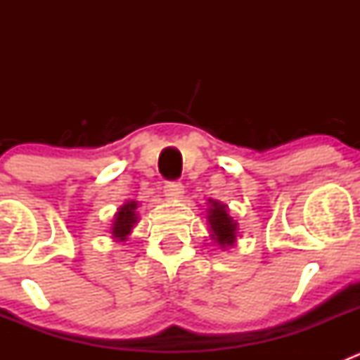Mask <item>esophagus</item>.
<instances>
[{"mask_svg": "<svg viewBox=\"0 0 360 360\" xmlns=\"http://www.w3.org/2000/svg\"><path fill=\"white\" fill-rule=\"evenodd\" d=\"M184 186L179 183V181H165V186H163V191H165V197L169 198H179L183 197Z\"/></svg>", "mask_w": 360, "mask_h": 360, "instance_id": "1", "label": "esophagus"}]
</instances>
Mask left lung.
<instances>
[{
    "mask_svg": "<svg viewBox=\"0 0 360 360\" xmlns=\"http://www.w3.org/2000/svg\"><path fill=\"white\" fill-rule=\"evenodd\" d=\"M209 224L212 228V237L216 238V242L221 248L233 244L237 223L228 216L226 207L219 205L217 202H212V209L209 212Z\"/></svg>",
    "mask_w": 360,
    "mask_h": 360,
    "instance_id": "1",
    "label": "left lung"
}]
</instances>
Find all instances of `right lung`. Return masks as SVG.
Instances as JSON below:
<instances>
[{
    "mask_svg": "<svg viewBox=\"0 0 360 360\" xmlns=\"http://www.w3.org/2000/svg\"><path fill=\"white\" fill-rule=\"evenodd\" d=\"M136 207H137L136 202L125 203V205H123L122 209L118 210V214L115 216L116 219H115V224H112V235H115L116 238H122L123 240V238L130 233L132 224L137 221Z\"/></svg>",
    "mask_w": 360,
    "mask_h": 360,
    "instance_id": "add662e5",
    "label": "right lung"
}]
</instances>
